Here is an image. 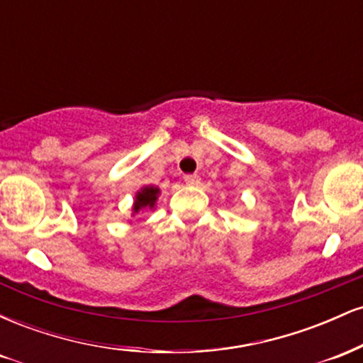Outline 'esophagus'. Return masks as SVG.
<instances>
[{"mask_svg":"<svg viewBox=\"0 0 363 363\" xmlns=\"http://www.w3.org/2000/svg\"><path fill=\"white\" fill-rule=\"evenodd\" d=\"M184 182L187 186L199 184V176L198 174H187V176H184Z\"/></svg>","mask_w":363,"mask_h":363,"instance_id":"obj_1","label":"esophagus"}]
</instances>
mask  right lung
Returning <instances> with one entry per match:
<instances>
[{
    "instance_id": "right-lung-1",
    "label": "right lung",
    "mask_w": 363,
    "mask_h": 363,
    "mask_svg": "<svg viewBox=\"0 0 363 363\" xmlns=\"http://www.w3.org/2000/svg\"><path fill=\"white\" fill-rule=\"evenodd\" d=\"M158 194H160V189L155 186H145L136 193L135 196V205H133V215H136L138 211L145 210V208H150L152 210L155 206Z\"/></svg>"
}]
</instances>
